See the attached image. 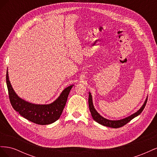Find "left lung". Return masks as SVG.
I'll return each mask as SVG.
<instances>
[{
	"instance_id": "obj_1",
	"label": "left lung",
	"mask_w": 157,
	"mask_h": 157,
	"mask_svg": "<svg viewBox=\"0 0 157 157\" xmlns=\"http://www.w3.org/2000/svg\"><path fill=\"white\" fill-rule=\"evenodd\" d=\"M147 101V97L145 99L143 105L140 107L139 110H137L136 113H133L132 115L128 116L124 118H122V119H120V120H116V121L114 120L113 121V120H109V119H107V118H104L96 111V109H95V107L94 106V104H93L92 94L90 92H89V97H88L89 109H90V113H91V115H92L93 119L96 122H97L98 123H99V124H101L103 126H107V127L113 128H120L121 126H123L126 124H127L128 122H129L131 120H132L133 118L137 117L139 115H140L141 113L143 111V110L145 107Z\"/></svg>"
}]
</instances>
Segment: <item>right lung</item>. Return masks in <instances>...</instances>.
Listing matches in <instances>:
<instances>
[{"label": "right lung", "instance_id": "add662e5", "mask_svg": "<svg viewBox=\"0 0 157 157\" xmlns=\"http://www.w3.org/2000/svg\"><path fill=\"white\" fill-rule=\"evenodd\" d=\"M6 84L9 98L13 109L28 121L40 125L50 124L59 119L66 102L70 90L74 85L65 88L58 98L49 104H35L27 101L17 96L9 80L6 71Z\"/></svg>", "mask_w": 157, "mask_h": 157}]
</instances>
